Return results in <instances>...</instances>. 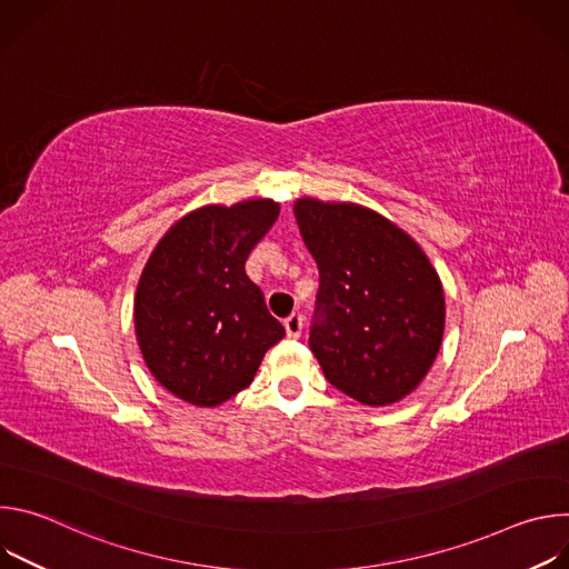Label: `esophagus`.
I'll list each match as a JSON object with an SVG mask.
<instances>
[{
  "instance_id": "1",
  "label": "esophagus",
  "mask_w": 569,
  "mask_h": 569,
  "mask_svg": "<svg viewBox=\"0 0 569 569\" xmlns=\"http://www.w3.org/2000/svg\"><path fill=\"white\" fill-rule=\"evenodd\" d=\"M283 329H286V336L288 338H301V331H303V317L299 312L290 315L286 321H283Z\"/></svg>"
}]
</instances>
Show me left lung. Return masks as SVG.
Listing matches in <instances>:
<instances>
[{
  "label": "left lung",
  "mask_w": 569,
  "mask_h": 569,
  "mask_svg": "<svg viewBox=\"0 0 569 569\" xmlns=\"http://www.w3.org/2000/svg\"><path fill=\"white\" fill-rule=\"evenodd\" d=\"M295 218L319 268L308 345L323 376L369 408L402 400L441 349L437 270L408 231L362 204L303 196Z\"/></svg>",
  "instance_id": "left-lung-1"
}]
</instances>
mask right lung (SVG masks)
Listing matches in <instances>:
<instances>
[{"instance_id": "add662e5", "label": "right lung", "mask_w": 569, "mask_h": 569, "mask_svg": "<svg viewBox=\"0 0 569 569\" xmlns=\"http://www.w3.org/2000/svg\"><path fill=\"white\" fill-rule=\"evenodd\" d=\"M279 216L270 198L204 204L159 238L137 283L134 333L152 378L196 408L246 389L283 327L246 261Z\"/></svg>"}]
</instances>
